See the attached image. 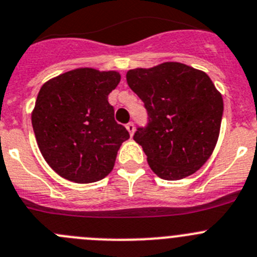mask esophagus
Instances as JSON below:
<instances>
[{
	"label": "esophagus",
	"mask_w": 257,
	"mask_h": 257,
	"mask_svg": "<svg viewBox=\"0 0 257 257\" xmlns=\"http://www.w3.org/2000/svg\"><path fill=\"white\" fill-rule=\"evenodd\" d=\"M126 131L129 132V134H131V137L134 134V124L133 123H128L126 124Z\"/></svg>",
	"instance_id": "esophagus-1"
}]
</instances>
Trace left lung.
Wrapping results in <instances>:
<instances>
[{
  "label": "left lung",
  "mask_w": 257,
  "mask_h": 257,
  "mask_svg": "<svg viewBox=\"0 0 257 257\" xmlns=\"http://www.w3.org/2000/svg\"><path fill=\"white\" fill-rule=\"evenodd\" d=\"M129 87L145 102L146 128L133 140L142 146L151 170L164 180L198 171L217 145L223 99L205 72L179 62L126 72Z\"/></svg>",
  "instance_id": "1"
}]
</instances>
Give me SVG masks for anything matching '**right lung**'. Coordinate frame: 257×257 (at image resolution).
<instances>
[{"label":"right lung","instance_id":"add662e5","mask_svg":"<svg viewBox=\"0 0 257 257\" xmlns=\"http://www.w3.org/2000/svg\"><path fill=\"white\" fill-rule=\"evenodd\" d=\"M120 82L116 71L76 68L44 83L31 123L47 164L59 176L90 184L111 172L129 133L114 119L107 96Z\"/></svg>","mask_w":257,"mask_h":257}]
</instances>
